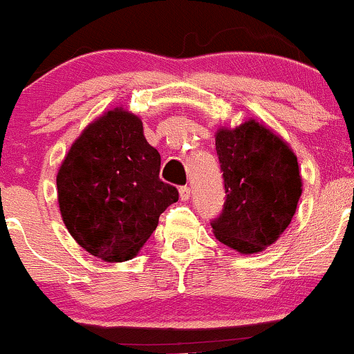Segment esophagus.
I'll list each match as a JSON object with an SVG mask.
<instances>
[{
    "label": "esophagus",
    "mask_w": 354,
    "mask_h": 354,
    "mask_svg": "<svg viewBox=\"0 0 354 354\" xmlns=\"http://www.w3.org/2000/svg\"><path fill=\"white\" fill-rule=\"evenodd\" d=\"M189 196H191L189 186H181V188H180V198H181V201H188Z\"/></svg>",
    "instance_id": "34e87169"
}]
</instances>
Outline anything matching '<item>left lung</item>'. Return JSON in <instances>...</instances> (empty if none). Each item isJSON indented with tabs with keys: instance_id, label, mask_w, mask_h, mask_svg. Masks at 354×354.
<instances>
[{
	"instance_id": "left-lung-1",
	"label": "left lung",
	"mask_w": 354,
	"mask_h": 354,
	"mask_svg": "<svg viewBox=\"0 0 354 354\" xmlns=\"http://www.w3.org/2000/svg\"><path fill=\"white\" fill-rule=\"evenodd\" d=\"M216 151L225 189L223 211L211 221L216 239L241 254L261 252L297 211L301 178L295 153L255 120L219 129Z\"/></svg>"
}]
</instances>
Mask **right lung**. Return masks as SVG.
I'll return each instance as SVG.
<instances>
[{
    "mask_svg": "<svg viewBox=\"0 0 354 354\" xmlns=\"http://www.w3.org/2000/svg\"><path fill=\"white\" fill-rule=\"evenodd\" d=\"M161 156L143 123L123 109L109 110L75 140L57 173L59 209L75 242L105 262L135 257L178 201L160 180Z\"/></svg>",
    "mask_w": 354,
    "mask_h": 354,
    "instance_id": "1",
    "label": "right lung"
}]
</instances>
